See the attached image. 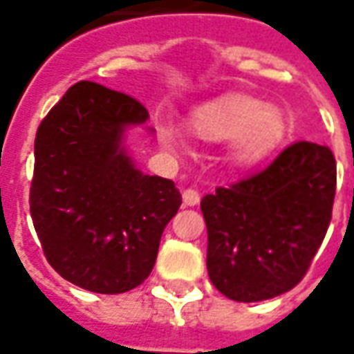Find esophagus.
Returning <instances> with one entry per match:
<instances>
[{
	"instance_id": "34e87169",
	"label": "esophagus",
	"mask_w": 354,
	"mask_h": 354,
	"mask_svg": "<svg viewBox=\"0 0 354 354\" xmlns=\"http://www.w3.org/2000/svg\"><path fill=\"white\" fill-rule=\"evenodd\" d=\"M198 201H201L198 191H195V189H187V191H183V203L187 207H195V205H198Z\"/></svg>"
}]
</instances>
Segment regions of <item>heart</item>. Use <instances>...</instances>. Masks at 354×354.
Listing matches in <instances>:
<instances>
[{
	"label": "heart",
	"instance_id": "heart-1",
	"mask_svg": "<svg viewBox=\"0 0 354 354\" xmlns=\"http://www.w3.org/2000/svg\"><path fill=\"white\" fill-rule=\"evenodd\" d=\"M191 128L203 140H232V159L238 165H254L278 147L288 124L276 106H262L244 94H228L195 110ZM163 142L177 145L179 136L165 129Z\"/></svg>",
	"mask_w": 354,
	"mask_h": 354
}]
</instances>
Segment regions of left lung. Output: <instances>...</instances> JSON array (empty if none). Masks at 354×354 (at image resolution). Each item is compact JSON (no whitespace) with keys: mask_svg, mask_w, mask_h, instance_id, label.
Listing matches in <instances>:
<instances>
[{"mask_svg":"<svg viewBox=\"0 0 354 354\" xmlns=\"http://www.w3.org/2000/svg\"><path fill=\"white\" fill-rule=\"evenodd\" d=\"M335 189L333 151L295 142L266 169L205 195L212 286L244 304L295 288L327 234Z\"/></svg>","mask_w":354,"mask_h":354,"instance_id":"obj_1","label":"left lung"}]
</instances>
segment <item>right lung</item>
<instances>
[{
	"label": "right lung",
	"mask_w": 354,
	"mask_h": 354,
	"mask_svg": "<svg viewBox=\"0 0 354 354\" xmlns=\"http://www.w3.org/2000/svg\"><path fill=\"white\" fill-rule=\"evenodd\" d=\"M147 118L136 98L80 80L37 129L31 218L48 264L82 290L143 283L181 207L175 183L143 175L122 145L124 129Z\"/></svg>",
	"instance_id": "obj_1"
}]
</instances>
